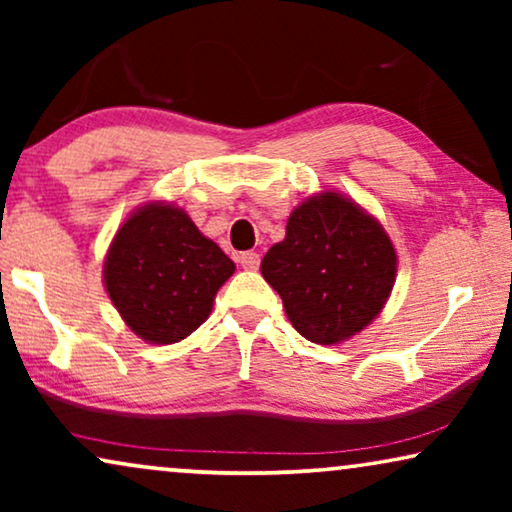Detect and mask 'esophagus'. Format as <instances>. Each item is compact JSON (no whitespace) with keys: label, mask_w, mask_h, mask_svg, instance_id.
<instances>
[{"label":"esophagus","mask_w":512,"mask_h":512,"mask_svg":"<svg viewBox=\"0 0 512 512\" xmlns=\"http://www.w3.org/2000/svg\"><path fill=\"white\" fill-rule=\"evenodd\" d=\"M240 265L244 270H258V265H261V256H258L256 251H244V254H240Z\"/></svg>","instance_id":"esophagus-1"}]
</instances>
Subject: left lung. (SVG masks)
Instances as JSON below:
<instances>
[{
    "mask_svg": "<svg viewBox=\"0 0 512 512\" xmlns=\"http://www.w3.org/2000/svg\"><path fill=\"white\" fill-rule=\"evenodd\" d=\"M261 272L303 338L335 345L380 314L396 251L373 216L328 191L293 209L284 242L265 254Z\"/></svg>",
    "mask_w": 512,
    "mask_h": 512,
    "instance_id": "left-lung-1",
    "label": "left lung"
}]
</instances>
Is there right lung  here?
I'll list each match as a JSON object with an SVG mask.
<instances>
[{
	"label": "right lung",
	"instance_id": "right-lung-1",
	"mask_svg": "<svg viewBox=\"0 0 512 512\" xmlns=\"http://www.w3.org/2000/svg\"><path fill=\"white\" fill-rule=\"evenodd\" d=\"M233 272L235 263L186 212L151 202L118 228L104 261V284L130 331L172 345L209 317L216 291Z\"/></svg>",
	"mask_w": 512,
	"mask_h": 512
}]
</instances>
